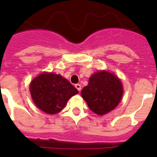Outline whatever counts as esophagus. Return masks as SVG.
<instances>
[{
	"label": "esophagus",
	"mask_w": 157,
	"mask_h": 157,
	"mask_svg": "<svg viewBox=\"0 0 157 157\" xmlns=\"http://www.w3.org/2000/svg\"><path fill=\"white\" fill-rule=\"evenodd\" d=\"M75 88L77 89V90H78V91L81 90L82 86H81V85H80V84H75Z\"/></svg>",
	"instance_id": "1"
}]
</instances>
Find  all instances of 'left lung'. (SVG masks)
I'll list each match as a JSON object with an SVG mask.
<instances>
[{
  "label": "left lung",
  "mask_w": 157,
  "mask_h": 157,
  "mask_svg": "<svg viewBox=\"0 0 157 157\" xmlns=\"http://www.w3.org/2000/svg\"><path fill=\"white\" fill-rule=\"evenodd\" d=\"M123 94L120 78L107 71L94 73L81 92L89 108L99 116L113 110L121 101Z\"/></svg>",
  "instance_id": "1"
}]
</instances>
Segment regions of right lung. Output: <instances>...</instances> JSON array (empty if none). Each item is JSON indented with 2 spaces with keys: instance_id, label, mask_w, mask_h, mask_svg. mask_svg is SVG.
<instances>
[{
  "instance_id": "add662e5",
  "label": "right lung",
  "mask_w": 157,
  "mask_h": 157,
  "mask_svg": "<svg viewBox=\"0 0 157 157\" xmlns=\"http://www.w3.org/2000/svg\"><path fill=\"white\" fill-rule=\"evenodd\" d=\"M30 91L36 106L50 115L63 110L67 101L78 93L60 75L47 72L41 73L32 80Z\"/></svg>"
}]
</instances>
